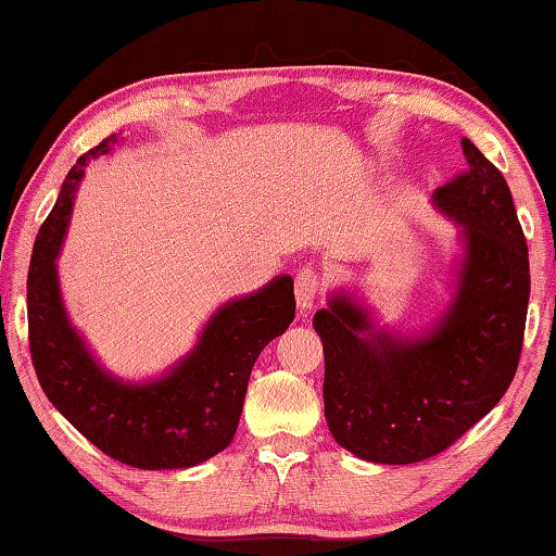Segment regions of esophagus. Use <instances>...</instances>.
Instances as JSON below:
<instances>
[{
  "instance_id": "obj_1",
  "label": "esophagus",
  "mask_w": 556,
  "mask_h": 556,
  "mask_svg": "<svg viewBox=\"0 0 556 556\" xmlns=\"http://www.w3.org/2000/svg\"><path fill=\"white\" fill-rule=\"evenodd\" d=\"M318 296V275L312 267H304L296 275V304L301 312H308Z\"/></svg>"
}]
</instances>
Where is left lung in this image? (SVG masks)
Wrapping results in <instances>:
<instances>
[{
    "label": "left lung",
    "mask_w": 556,
    "mask_h": 556,
    "mask_svg": "<svg viewBox=\"0 0 556 556\" xmlns=\"http://www.w3.org/2000/svg\"><path fill=\"white\" fill-rule=\"evenodd\" d=\"M468 172L431 193L458 225L454 291L437 318L404 333L380 326L353 289L314 314L333 439L370 464L441 454L491 412L515 378L530 301L525 235L503 174L470 139Z\"/></svg>",
    "instance_id": "left-lung-1"
}]
</instances>
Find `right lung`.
Masks as SVG:
<instances>
[{
  "label": "right lung",
  "mask_w": 556,
  "mask_h": 556,
  "mask_svg": "<svg viewBox=\"0 0 556 556\" xmlns=\"http://www.w3.org/2000/svg\"><path fill=\"white\" fill-rule=\"evenodd\" d=\"M117 142L112 135L78 159L36 238L26 285L31 361L46 397L102 454L144 470L191 468L220 454L238 431L252 365L294 321V279L279 275L225 301L191 351L159 378L110 372L71 321L55 262L88 162L112 154Z\"/></svg>",
  "instance_id": "add662e5"
}]
</instances>
